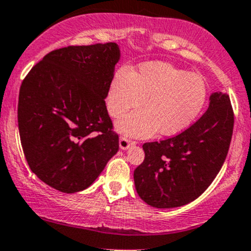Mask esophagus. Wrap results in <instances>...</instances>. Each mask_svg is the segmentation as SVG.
I'll return each mask as SVG.
<instances>
[{
    "label": "esophagus",
    "mask_w": 251,
    "mask_h": 251,
    "mask_svg": "<svg viewBox=\"0 0 251 251\" xmlns=\"http://www.w3.org/2000/svg\"><path fill=\"white\" fill-rule=\"evenodd\" d=\"M134 143H136V142L131 141V139H128L127 137L125 136H121L120 139H119V146H120L121 149H127L128 147L132 146Z\"/></svg>",
    "instance_id": "1"
}]
</instances>
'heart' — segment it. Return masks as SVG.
Masks as SVG:
<instances>
[{"label":"heart","instance_id":"heart-1","mask_svg":"<svg viewBox=\"0 0 251 251\" xmlns=\"http://www.w3.org/2000/svg\"><path fill=\"white\" fill-rule=\"evenodd\" d=\"M208 89L202 75L185 72L166 62L143 63L131 72L119 68L110 80L105 104L118 118L131 108H146L118 121L121 132L133 137L178 134L194 123L207 100Z\"/></svg>","mask_w":251,"mask_h":251}]
</instances>
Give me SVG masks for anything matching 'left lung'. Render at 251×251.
<instances>
[{
  "label": "left lung",
  "instance_id": "obj_1",
  "mask_svg": "<svg viewBox=\"0 0 251 251\" xmlns=\"http://www.w3.org/2000/svg\"><path fill=\"white\" fill-rule=\"evenodd\" d=\"M233 124L230 97L215 92L207 112L185 131L144 143L146 157L133 173L139 197L151 207L174 208L201 196L225 162Z\"/></svg>",
  "mask_w": 251,
  "mask_h": 251
}]
</instances>
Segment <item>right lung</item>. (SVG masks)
Masks as SVG:
<instances>
[{
	"instance_id": "right-lung-1",
	"label": "right lung",
	"mask_w": 251,
	"mask_h": 251,
	"mask_svg": "<svg viewBox=\"0 0 251 251\" xmlns=\"http://www.w3.org/2000/svg\"><path fill=\"white\" fill-rule=\"evenodd\" d=\"M117 43L52 50L21 83L18 126L24 155L42 181L66 194L89 188L119 150L105 107Z\"/></svg>"
}]
</instances>
